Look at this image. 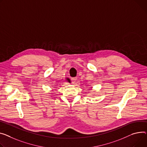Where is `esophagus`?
<instances>
[{
    "instance_id": "1",
    "label": "esophagus",
    "mask_w": 147,
    "mask_h": 147,
    "mask_svg": "<svg viewBox=\"0 0 147 147\" xmlns=\"http://www.w3.org/2000/svg\"><path fill=\"white\" fill-rule=\"evenodd\" d=\"M77 77H74V78H72L71 79V80H72V83L73 84H75L76 80H77Z\"/></svg>"
}]
</instances>
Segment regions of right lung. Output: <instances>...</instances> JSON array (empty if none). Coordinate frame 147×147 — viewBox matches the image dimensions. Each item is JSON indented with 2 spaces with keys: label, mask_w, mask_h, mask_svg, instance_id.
Returning <instances> with one entry per match:
<instances>
[{
  "label": "right lung",
  "mask_w": 147,
  "mask_h": 147,
  "mask_svg": "<svg viewBox=\"0 0 147 147\" xmlns=\"http://www.w3.org/2000/svg\"><path fill=\"white\" fill-rule=\"evenodd\" d=\"M66 81H67V82H68L69 83H70L71 82V81H70V80L68 79V78H66Z\"/></svg>",
  "instance_id": "obj_1"
}]
</instances>
